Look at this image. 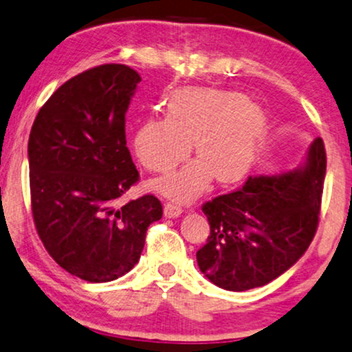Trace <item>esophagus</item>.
<instances>
[{
    "mask_svg": "<svg viewBox=\"0 0 352 352\" xmlns=\"http://www.w3.org/2000/svg\"><path fill=\"white\" fill-rule=\"evenodd\" d=\"M183 214V208L177 204H173V202H166L164 204V217H177Z\"/></svg>",
    "mask_w": 352,
    "mask_h": 352,
    "instance_id": "34e87169",
    "label": "esophagus"
}]
</instances>
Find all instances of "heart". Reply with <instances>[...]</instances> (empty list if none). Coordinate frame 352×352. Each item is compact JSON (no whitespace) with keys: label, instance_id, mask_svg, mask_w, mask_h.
Instances as JSON below:
<instances>
[{"label":"heart","instance_id":"obj_1","mask_svg":"<svg viewBox=\"0 0 352 352\" xmlns=\"http://www.w3.org/2000/svg\"><path fill=\"white\" fill-rule=\"evenodd\" d=\"M163 117L143 120L133 135L136 158L155 173H168L191 153L199 160L151 183L176 201H191L210 179L235 183L250 171L267 136L265 111L232 90L184 87L168 95Z\"/></svg>","mask_w":352,"mask_h":352}]
</instances>
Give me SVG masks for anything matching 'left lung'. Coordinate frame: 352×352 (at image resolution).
I'll list each match as a JSON object with an SVG mask.
<instances>
[{
    "instance_id": "obj_1",
    "label": "left lung",
    "mask_w": 352,
    "mask_h": 352,
    "mask_svg": "<svg viewBox=\"0 0 352 352\" xmlns=\"http://www.w3.org/2000/svg\"><path fill=\"white\" fill-rule=\"evenodd\" d=\"M326 175L321 138L293 171L254 176L241 189L202 206L210 235L197 250V265L229 292L263 287L295 265L318 229Z\"/></svg>"
}]
</instances>
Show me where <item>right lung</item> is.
<instances>
[{"instance_id": "obj_1", "label": "right lung", "mask_w": 352, "mask_h": 352, "mask_svg": "<svg viewBox=\"0 0 352 352\" xmlns=\"http://www.w3.org/2000/svg\"><path fill=\"white\" fill-rule=\"evenodd\" d=\"M140 80L123 64L85 70L49 97L29 133L36 230L49 255L85 282L128 274L148 227L163 216L153 194L122 202L140 177L125 138V113Z\"/></svg>"}]
</instances>
